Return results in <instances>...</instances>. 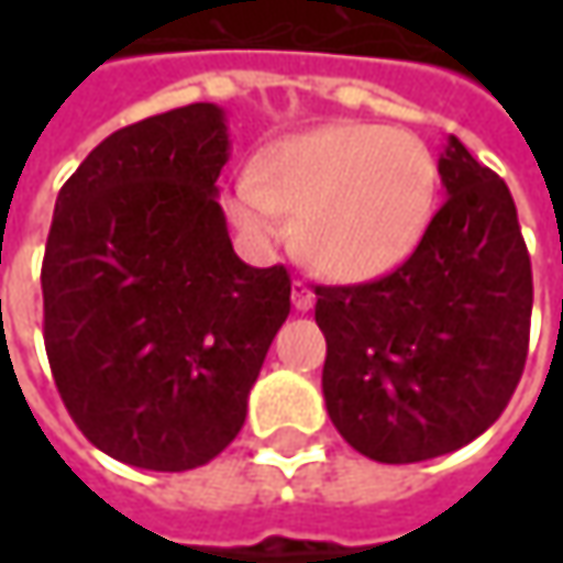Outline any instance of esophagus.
Masks as SVG:
<instances>
[{
  "mask_svg": "<svg viewBox=\"0 0 563 563\" xmlns=\"http://www.w3.org/2000/svg\"><path fill=\"white\" fill-rule=\"evenodd\" d=\"M291 303L300 310V313H307V310H313L316 303V294L303 285V282H294L291 285Z\"/></svg>",
  "mask_w": 563,
  "mask_h": 563,
  "instance_id": "34e87169",
  "label": "esophagus"
}]
</instances>
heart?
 I'll return each instance as SVG.
<instances>
[{"instance_id":"heart-1","label":"heart","mask_w":563,"mask_h":563,"mask_svg":"<svg viewBox=\"0 0 563 563\" xmlns=\"http://www.w3.org/2000/svg\"><path fill=\"white\" fill-rule=\"evenodd\" d=\"M439 163L407 134L369 121L322 124L266 146L225 212L250 247L269 250L297 228L319 275L357 285L404 266L435 216Z\"/></svg>"}]
</instances>
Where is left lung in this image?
<instances>
[{
    "label": "left lung",
    "instance_id": "1",
    "mask_svg": "<svg viewBox=\"0 0 563 563\" xmlns=\"http://www.w3.org/2000/svg\"><path fill=\"white\" fill-rule=\"evenodd\" d=\"M444 206L391 275L316 288L325 410L378 464L442 457L483 435L520 382L532 272L508 185L448 134Z\"/></svg>",
    "mask_w": 563,
    "mask_h": 563
}]
</instances>
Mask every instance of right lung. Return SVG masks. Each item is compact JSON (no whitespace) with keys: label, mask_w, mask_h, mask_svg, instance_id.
Wrapping results in <instances>:
<instances>
[{"label":"right lung","mask_w":563,"mask_h":563,"mask_svg":"<svg viewBox=\"0 0 563 563\" xmlns=\"http://www.w3.org/2000/svg\"><path fill=\"white\" fill-rule=\"evenodd\" d=\"M225 109L194 102L109 134L58 190L43 338L77 429L121 464L181 473L222 454L291 313L285 266L231 247Z\"/></svg>","instance_id":"1"}]
</instances>
